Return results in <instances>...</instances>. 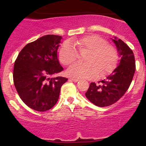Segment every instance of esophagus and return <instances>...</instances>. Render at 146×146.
I'll use <instances>...</instances> for the list:
<instances>
[{"label":"esophagus","mask_w":146,"mask_h":146,"mask_svg":"<svg viewBox=\"0 0 146 146\" xmlns=\"http://www.w3.org/2000/svg\"><path fill=\"white\" fill-rule=\"evenodd\" d=\"M70 80H72V81L74 82H78V81H79V80H78V79H76V78H70Z\"/></svg>","instance_id":"1"}]
</instances>
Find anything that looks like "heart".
<instances>
[{
	"label": "heart",
	"instance_id": "heart-1",
	"mask_svg": "<svg viewBox=\"0 0 146 146\" xmlns=\"http://www.w3.org/2000/svg\"><path fill=\"white\" fill-rule=\"evenodd\" d=\"M64 43L58 50L61 63L69 65L76 60L77 47L80 52H88L85 58L86 63H75L67 70V73L74 78H94L99 75L108 74L116 66L118 56L116 49L97 35H88L78 40Z\"/></svg>",
	"mask_w": 146,
	"mask_h": 146
}]
</instances>
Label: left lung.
<instances>
[{"label":"left lung","instance_id":"obj_1","mask_svg":"<svg viewBox=\"0 0 146 146\" xmlns=\"http://www.w3.org/2000/svg\"><path fill=\"white\" fill-rule=\"evenodd\" d=\"M119 57L118 66L100 84L92 82L86 96L99 107L108 106L118 100L127 90L135 70L134 55L124 42L116 37L111 38Z\"/></svg>","mask_w":146,"mask_h":146}]
</instances>
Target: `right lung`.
I'll return each mask as SVG.
<instances>
[{"label": "right lung", "instance_id": "obj_1", "mask_svg": "<svg viewBox=\"0 0 146 146\" xmlns=\"http://www.w3.org/2000/svg\"><path fill=\"white\" fill-rule=\"evenodd\" d=\"M62 37L48 35L28 44L14 65V84L20 98L38 111L51 109L58 102L60 88L68 78L55 76L63 70L58 50Z\"/></svg>", "mask_w": 146, "mask_h": 146}]
</instances>
